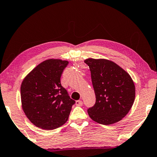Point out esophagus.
Masks as SVG:
<instances>
[{"label": "esophagus", "instance_id": "obj_1", "mask_svg": "<svg viewBox=\"0 0 157 157\" xmlns=\"http://www.w3.org/2000/svg\"><path fill=\"white\" fill-rule=\"evenodd\" d=\"M76 105L77 106H81L83 105V101H76Z\"/></svg>", "mask_w": 157, "mask_h": 157}]
</instances>
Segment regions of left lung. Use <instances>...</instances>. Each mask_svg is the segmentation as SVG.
Wrapping results in <instances>:
<instances>
[{
	"mask_svg": "<svg viewBox=\"0 0 157 157\" xmlns=\"http://www.w3.org/2000/svg\"><path fill=\"white\" fill-rule=\"evenodd\" d=\"M96 95L94 106L87 109L95 122L110 125L121 120L132 106L135 86L131 76L116 63L106 59H87Z\"/></svg>",
	"mask_w": 157,
	"mask_h": 157,
	"instance_id": "left-lung-1",
	"label": "left lung"
}]
</instances>
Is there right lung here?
Segmentation results:
<instances>
[{"label":"right lung","mask_w":157,"mask_h":157,"mask_svg":"<svg viewBox=\"0 0 157 157\" xmlns=\"http://www.w3.org/2000/svg\"><path fill=\"white\" fill-rule=\"evenodd\" d=\"M69 62L48 59L38 65L22 82V108L33 124L54 130L67 122L75 101L70 98L60 77Z\"/></svg>","instance_id":"1"}]
</instances>
